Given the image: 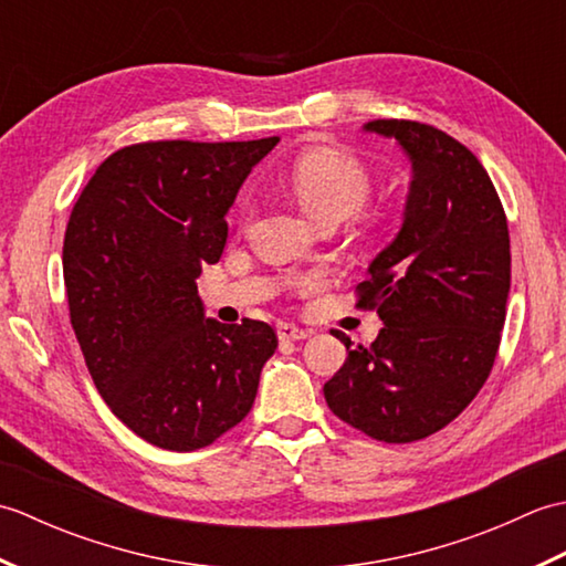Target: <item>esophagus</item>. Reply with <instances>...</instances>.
Masks as SVG:
<instances>
[{
    "instance_id": "esophagus-1",
    "label": "esophagus",
    "mask_w": 566,
    "mask_h": 566,
    "mask_svg": "<svg viewBox=\"0 0 566 566\" xmlns=\"http://www.w3.org/2000/svg\"><path fill=\"white\" fill-rule=\"evenodd\" d=\"M276 335H280V340H306L311 338V331L298 328L294 323H280V326H276Z\"/></svg>"
}]
</instances>
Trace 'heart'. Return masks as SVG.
Returning a JSON list of instances; mask_svg holds the SVG:
<instances>
[{"instance_id":"heart-1","label":"heart","mask_w":566,"mask_h":566,"mask_svg":"<svg viewBox=\"0 0 566 566\" xmlns=\"http://www.w3.org/2000/svg\"><path fill=\"white\" fill-rule=\"evenodd\" d=\"M294 199L311 219L343 221L365 207L371 191L367 167L350 153L314 148L298 155L284 175Z\"/></svg>"}]
</instances>
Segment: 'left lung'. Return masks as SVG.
<instances>
[{
	"mask_svg": "<svg viewBox=\"0 0 566 566\" xmlns=\"http://www.w3.org/2000/svg\"><path fill=\"white\" fill-rule=\"evenodd\" d=\"M365 134L394 138L411 163L399 233L369 262L359 306L384 323L326 381L331 411L365 436L413 442L460 416L499 353L511 290L509 223L494 185L452 136L379 118Z\"/></svg>",
	"mask_w": 566,
	"mask_h": 566,
	"instance_id": "left-lung-1",
	"label": "left lung"
}]
</instances>
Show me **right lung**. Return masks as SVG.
I'll list each match as a JSON object with an SVG mask.
<instances>
[{"mask_svg":"<svg viewBox=\"0 0 566 566\" xmlns=\"http://www.w3.org/2000/svg\"><path fill=\"white\" fill-rule=\"evenodd\" d=\"M276 143L122 148L70 213L63 274L72 331L106 406L155 448H207L255 403L276 335L262 321L207 318L197 276L223 255L226 216Z\"/></svg>","mask_w":566,"mask_h":566,"instance_id":"1","label":"right lung"}]
</instances>
